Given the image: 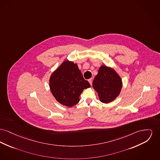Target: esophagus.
Segmentation results:
<instances>
[{
	"mask_svg": "<svg viewBox=\"0 0 160 160\" xmlns=\"http://www.w3.org/2000/svg\"><path fill=\"white\" fill-rule=\"evenodd\" d=\"M88 82H89L90 85H92V78H90V79H89V80H88Z\"/></svg>",
	"mask_w": 160,
	"mask_h": 160,
	"instance_id": "esophagus-1",
	"label": "esophagus"
}]
</instances>
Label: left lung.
<instances>
[{"instance_id": "1", "label": "left lung", "mask_w": 160, "mask_h": 160, "mask_svg": "<svg viewBox=\"0 0 160 160\" xmlns=\"http://www.w3.org/2000/svg\"><path fill=\"white\" fill-rule=\"evenodd\" d=\"M92 86L98 95L100 101L103 103H109L120 94L122 80L112 68L102 65L94 78Z\"/></svg>"}]
</instances>
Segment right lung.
<instances>
[{
	"instance_id": "right-lung-1",
	"label": "right lung",
	"mask_w": 160,
	"mask_h": 160,
	"mask_svg": "<svg viewBox=\"0 0 160 160\" xmlns=\"http://www.w3.org/2000/svg\"><path fill=\"white\" fill-rule=\"evenodd\" d=\"M91 87L85 80L77 64L65 60L49 78L51 92L59 103L71 108L80 101L85 89Z\"/></svg>"
}]
</instances>
